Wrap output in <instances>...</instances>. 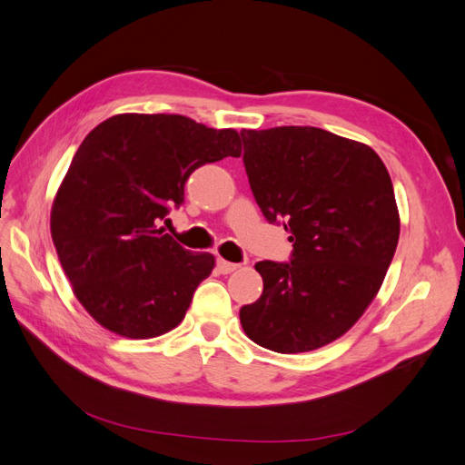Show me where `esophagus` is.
<instances>
[{
    "label": "esophagus",
    "instance_id": "34e87169",
    "mask_svg": "<svg viewBox=\"0 0 465 465\" xmlns=\"http://www.w3.org/2000/svg\"><path fill=\"white\" fill-rule=\"evenodd\" d=\"M238 267H241V263H232V262H227V260H223V258L217 260V270H219V273H223V275L236 272Z\"/></svg>",
    "mask_w": 465,
    "mask_h": 465
}]
</instances>
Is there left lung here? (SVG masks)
<instances>
[{
	"label": "left lung",
	"instance_id": "left-lung-1",
	"mask_svg": "<svg viewBox=\"0 0 465 465\" xmlns=\"http://www.w3.org/2000/svg\"><path fill=\"white\" fill-rule=\"evenodd\" d=\"M250 188L291 232L289 263L258 262L262 297L241 308L252 341L292 355L340 340L378 294L400 211L374 149L311 125L242 130Z\"/></svg>",
	"mask_w": 465,
	"mask_h": 465
}]
</instances>
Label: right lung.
<instances>
[{"instance_id": "right-lung-1", "label": "right lung", "mask_w": 465, "mask_h": 465, "mask_svg": "<svg viewBox=\"0 0 465 465\" xmlns=\"http://www.w3.org/2000/svg\"><path fill=\"white\" fill-rule=\"evenodd\" d=\"M241 157L236 130L180 114H116L83 139L54 195L50 232L74 294L112 333L151 340L184 320L215 267L164 232L195 168Z\"/></svg>"}]
</instances>
